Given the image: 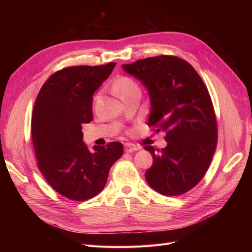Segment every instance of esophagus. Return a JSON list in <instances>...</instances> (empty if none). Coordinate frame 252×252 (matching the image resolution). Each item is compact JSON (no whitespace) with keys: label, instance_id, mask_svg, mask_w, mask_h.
<instances>
[{"label":"esophagus","instance_id":"1","mask_svg":"<svg viewBox=\"0 0 252 252\" xmlns=\"http://www.w3.org/2000/svg\"><path fill=\"white\" fill-rule=\"evenodd\" d=\"M139 149H140V147L136 146V145H134V144H131V143H125L124 144L125 152H133V151H136Z\"/></svg>","mask_w":252,"mask_h":252}]
</instances>
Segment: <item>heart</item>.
<instances>
[{"label": "heart", "mask_w": 252, "mask_h": 252, "mask_svg": "<svg viewBox=\"0 0 252 252\" xmlns=\"http://www.w3.org/2000/svg\"><path fill=\"white\" fill-rule=\"evenodd\" d=\"M114 89L117 90V93L122 96H124L128 94H130L131 91L139 89V86L136 85V83L129 78H121L116 84H114Z\"/></svg>", "instance_id": "1"}]
</instances>
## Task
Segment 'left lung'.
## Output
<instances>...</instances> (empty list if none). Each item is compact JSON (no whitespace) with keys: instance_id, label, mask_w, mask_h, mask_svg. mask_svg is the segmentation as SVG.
I'll return each mask as SVG.
<instances>
[{"instance_id":"left-lung-1","label":"left lung","mask_w":252,"mask_h":252,"mask_svg":"<svg viewBox=\"0 0 252 252\" xmlns=\"http://www.w3.org/2000/svg\"><path fill=\"white\" fill-rule=\"evenodd\" d=\"M122 68L147 89V125L166 133L165 148L156 152L145 147L154 158L145 179L163 195L187 192L203 179L217 146V120L207 88L194 68L177 57L148 58Z\"/></svg>"}]
</instances>
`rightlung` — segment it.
Listing matches in <instances>:
<instances>
[{
	"instance_id": "add662e5",
	"label": "right lung",
	"mask_w": 252,
	"mask_h": 252,
	"mask_svg": "<svg viewBox=\"0 0 252 252\" xmlns=\"http://www.w3.org/2000/svg\"><path fill=\"white\" fill-rule=\"evenodd\" d=\"M116 65L65 68L53 73L36 96L32 134L37 166L56 191L73 201L100 193L110 167L123 155L119 142L90 150L82 132V124L93 120L94 94Z\"/></svg>"
}]
</instances>
